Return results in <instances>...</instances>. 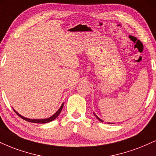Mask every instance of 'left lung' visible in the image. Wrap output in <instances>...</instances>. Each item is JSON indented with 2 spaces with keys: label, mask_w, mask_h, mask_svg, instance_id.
<instances>
[{
  "label": "left lung",
  "mask_w": 156,
  "mask_h": 156,
  "mask_svg": "<svg viewBox=\"0 0 156 156\" xmlns=\"http://www.w3.org/2000/svg\"><path fill=\"white\" fill-rule=\"evenodd\" d=\"M94 115L95 116H96V118H97V119H98V120H99V121H101V122H103V121H102V119H99V118L98 117V116H97V115H96V114H95V113H94Z\"/></svg>",
  "instance_id": "1"
}]
</instances>
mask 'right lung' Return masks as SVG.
Returning <instances> with one entry per match:
<instances>
[{"label":"right lung","mask_w":156,"mask_h":156,"mask_svg":"<svg viewBox=\"0 0 156 156\" xmlns=\"http://www.w3.org/2000/svg\"><path fill=\"white\" fill-rule=\"evenodd\" d=\"M63 106H64V103H62V105L61 107H60L59 110H58L53 115H51L49 118H47V119H27V118L24 117V116H22V115H20V113H18V112H16V110H14V109H13V110H14V111L16 112V113L17 114V115L20 116V118H22V119L25 120V121H27L28 122H31V123H49V122L54 121V119H57V116L59 115V113H60V112H61L62 110Z\"/></svg>","instance_id":"1"}]
</instances>
